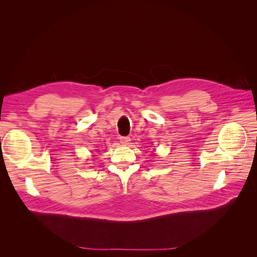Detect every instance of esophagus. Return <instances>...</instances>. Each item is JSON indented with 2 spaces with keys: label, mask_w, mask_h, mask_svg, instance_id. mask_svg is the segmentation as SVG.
<instances>
[{
  "label": "esophagus",
  "mask_w": 257,
  "mask_h": 257,
  "mask_svg": "<svg viewBox=\"0 0 257 257\" xmlns=\"http://www.w3.org/2000/svg\"><path fill=\"white\" fill-rule=\"evenodd\" d=\"M120 142L123 145H128V143L131 142V138L127 137V136H121L120 137Z\"/></svg>",
  "instance_id": "obj_1"
}]
</instances>
